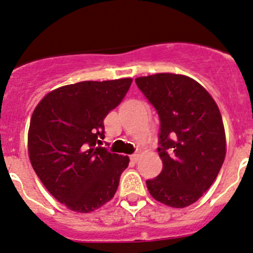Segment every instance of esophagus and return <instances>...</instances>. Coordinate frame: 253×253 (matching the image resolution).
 <instances>
[{"label": "esophagus", "mask_w": 253, "mask_h": 253, "mask_svg": "<svg viewBox=\"0 0 253 253\" xmlns=\"http://www.w3.org/2000/svg\"><path fill=\"white\" fill-rule=\"evenodd\" d=\"M130 160H131L132 163H137V160H138V154H132V155H130Z\"/></svg>", "instance_id": "34e87169"}]
</instances>
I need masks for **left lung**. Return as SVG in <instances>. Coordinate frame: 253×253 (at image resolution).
Masks as SVG:
<instances>
[{
	"mask_svg": "<svg viewBox=\"0 0 253 253\" xmlns=\"http://www.w3.org/2000/svg\"><path fill=\"white\" fill-rule=\"evenodd\" d=\"M160 119L158 152L163 171L146 181L159 202L184 208L216 179L226 155L220 110L194 79L161 73L135 80Z\"/></svg>",
	"mask_w": 253,
	"mask_h": 253,
	"instance_id": "8db88e82",
	"label": "left lung"
}]
</instances>
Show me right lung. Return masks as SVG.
Segmentation results:
<instances>
[{
  "label": "right lung",
  "instance_id": "right-lung-1",
  "mask_svg": "<svg viewBox=\"0 0 253 253\" xmlns=\"http://www.w3.org/2000/svg\"><path fill=\"white\" fill-rule=\"evenodd\" d=\"M131 82L82 81L59 87L33 111L31 164L47 191L70 211H95L117 191L129 158L99 144L105 137V117L122 103Z\"/></svg>",
  "mask_w": 253,
  "mask_h": 253
}]
</instances>
